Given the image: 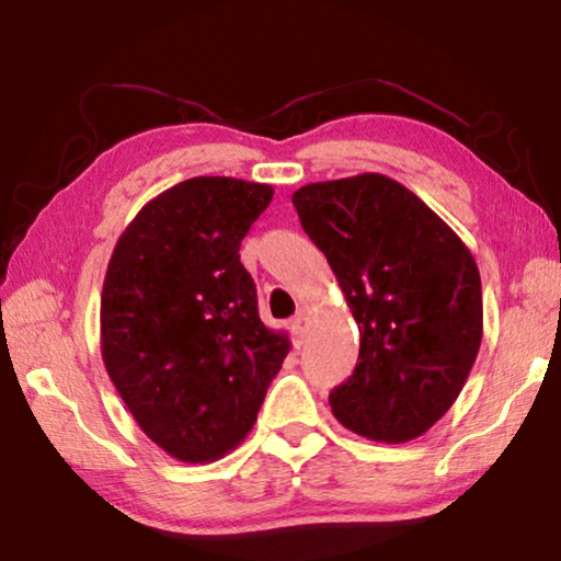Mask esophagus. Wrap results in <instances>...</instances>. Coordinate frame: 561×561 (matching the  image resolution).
<instances>
[{
	"label": "esophagus",
	"mask_w": 561,
	"mask_h": 561,
	"mask_svg": "<svg viewBox=\"0 0 561 561\" xmlns=\"http://www.w3.org/2000/svg\"><path fill=\"white\" fill-rule=\"evenodd\" d=\"M307 329H309V317L299 311L297 317L291 319V336H294V344L301 346L304 344V336H307Z\"/></svg>",
	"instance_id": "obj_1"
}]
</instances>
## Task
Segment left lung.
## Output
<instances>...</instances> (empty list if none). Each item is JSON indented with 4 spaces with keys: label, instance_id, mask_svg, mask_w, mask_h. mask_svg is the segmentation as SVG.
Masks as SVG:
<instances>
[{
    "label": "left lung",
    "instance_id": "8db88e82",
    "mask_svg": "<svg viewBox=\"0 0 561 561\" xmlns=\"http://www.w3.org/2000/svg\"><path fill=\"white\" fill-rule=\"evenodd\" d=\"M360 334L358 364L329 396L344 428L376 443L431 431L460 396L482 341L480 272L421 197L381 173L291 195Z\"/></svg>",
    "mask_w": 561,
    "mask_h": 561
}]
</instances>
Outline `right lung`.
Returning a JSON list of instances; mask_svg holds the SVG:
<instances>
[{
	"label": "right lung",
	"mask_w": 561,
	"mask_h": 561,
	"mask_svg": "<svg viewBox=\"0 0 561 561\" xmlns=\"http://www.w3.org/2000/svg\"><path fill=\"white\" fill-rule=\"evenodd\" d=\"M274 187L201 175L140 207L113 247L101 291V356L150 440L213 462L257 421L289 354L262 324L240 244Z\"/></svg>",
	"instance_id": "right-lung-1"
}]
</instances>
